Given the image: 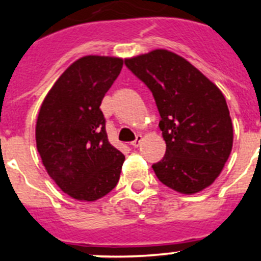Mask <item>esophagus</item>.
I'll return each instance as SVG.
<instances>
[{
    "mask_svg": "<svg viewBox=\"0 0 261 261\" xmlns=\"http://www.w3.org/2000/svg\"><path fill=\"white\" fill-rule=\"evenodd\" d=\"M141 142H142V136H141V135H138L137 137H136L135 141H133L130 145H132L133 147H138V146H140V145H141Z\"/></svg>",
    "mask_w": 261,
    "mask_h": 261,
    "instance_id": "esophagus-1",
    "label": "esophagus"
}]
</instances>
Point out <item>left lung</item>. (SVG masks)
Listing matches in <instances>:
<instances>
[{
  "mask_svg": "<svg viewBox=\"0 0 261 261\" xmlns=\"http://www.w3.org/2000/svg\"><path fill=\"white\" fill-rule=\"evenodd\" d=\"M153 93L166 142L156 177L168 188L193 195L213 184L232 149V123L221 90L176 53L154 49L125 59Z\"/></svg>",
  "mask_w": 261,
  "mask_h": 261,
  "instance_id": "left-lung-1",
  "label": "left lung"
}]
</instances>
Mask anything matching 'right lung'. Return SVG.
Instances as JSON below:
<instances>
[{
	"label": "right lung",
	"mask_w": 261,
	"mask_h": 261,
	"mask_svg": "<svg viewBox=\"0 0 261 261\" xmlns=\"http://www.w3.org/2000/svg\"><path fill=\"white\" fill-rule=\"evenodd\" d=\"M123 59L84 56L59 77L41 103L36 147L62 192L95 201L114 190L124 154L110 144L100 105L123 68Z\"/></svg>",
	"instance_id": "1"
}]
</instances>
